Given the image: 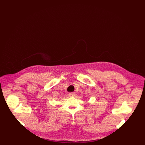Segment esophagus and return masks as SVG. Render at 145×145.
Instances as JSON below:
<instances>
[{
  "label": "esophagus",
  "mask_w": 145,
  "mask_h": 145,
  "mask_svg": "<svg viewBox=\"0 0 145 145\" xmlns=\"http://www.w3.org/2000/svg\"><path fill=\"white\" fill-rule=\"evenodd\" d=\"M69 96L70 97H74L76 96V93L74 92H71V93H69Z\"/></svg>",
  "instance_id": "obj_1"
}]
</instances>
